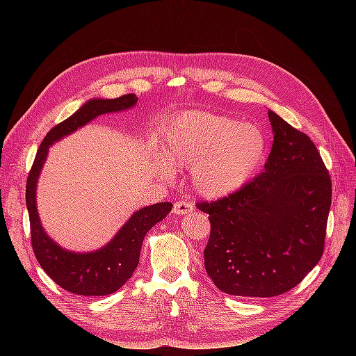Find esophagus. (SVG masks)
I'll use <instances>...</instances> for the list:
<instances>
[{
    "label": "esophagus",
    "instance_id": "esophagus-1",
    "mask_svg": "<svg viewBox=\"0 0 356 356\" xmlns=\"http://www.w3.org/2000/svg\"><path fill=\"white\" fill-rule=\"evenodd\" d=\"M193 209H195L193 203L181 200V202H177L174 204V208H172V213H174V215H186L188 212H193Z\"/></svg>",
    "mask_w": 356,
    "mask_h": 356
}]
</instances>
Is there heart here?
Segmentation results:
<instances>
[{
    "mask_svg": "<svg viewBox=\"0 0 356 356\" xmlns=\"http://www.w3.org/2000/svg\"><path fill=\"white\" fill-rule=\"evenodd\" d=\"M163 156L156 168L170 175L172 165L190 166L191 184L200 196L218 199L233 195L250 181L266 157L267 141L254 123L204 111L172 118L161 134Z\"/></svg>",
    "mask_w": 356,
    "mask_h": 356,
    "instance_id": "b5f03b06",
    "label": "heart"
}]
</instances>
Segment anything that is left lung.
Masks as SVG:
<instances>
[{"label":"left lung","mask_w":356,"mask_h":356,"mask_svg":"<svg viewBox=\"0 0 356 356\" xmlns=\"http://www.w3.org/2000/svg\"><path fill=\"white\" fill-rule=\"evenodd\" d=\"M273 145L264 172L229 197L196 207L209 215L204 268L222 293L281 296L324 252L331 179L310 138L268 110Z\"/></svg>","instance_id":"obj_1"}]
</instances>
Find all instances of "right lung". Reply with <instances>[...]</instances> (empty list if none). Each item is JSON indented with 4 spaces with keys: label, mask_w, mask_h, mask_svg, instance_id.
Instances as JSON below:
<instances>
[{
    "label": "right lung",
    "mask_w": 356,
    "mask_h": 356,
    "mask_svg": "<svg viewBox=\"0 0 356 356\" xmlns=\"http://www.w3.org/2000/svg\"><path fill=\"white\" fill-rule=\"evenodd\" d=\"M138 102L129 93L115 99L95 98L56 124L42 139L34 165L26 181V208L31 222L32 250L40 266L63 289L79 296H108L120 289L139 263L145 234L172 211V203L161 202L135 211L114 238L102 248L90 252H74L62 248L42 229L37 211V182L44 166L49 148L59 139L95 120L98 115L126 111Z\"/></svg>",
    "instance_id": "add662e5"
}]
</instances>
